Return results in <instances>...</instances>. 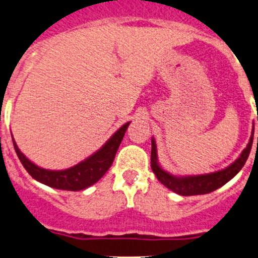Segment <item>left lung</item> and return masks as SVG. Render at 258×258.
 <instances>
[{
  "label": "left lung",
  "instance_id": "1",
  "mask_svg": "<svg viewBox=\"0 0 258 258\" xmlns=\"http://www.w3.org/2000/svg\"><path fill=\"white\" fill-rule=\"evenodd\" d=\"M258 121V116H257ZM252 142H253V130H252L251 139H249L248 145L246 149L242 152L241 157L229 165L228 168L219 172L211 173V174L205 175H196V177H184V178H177L173 175L168 174L167 172L162 169L158 165L157 162V148H155L154 140H152V154H150V164H152V170L154 174L157 175L158 180L165 187L169 188L173 192L178 193L180 196H197V195H206V193H211L216 190L217 188L222 187L226 184L228 180H231L246 163L247 158H248L249 152L252 148ZM258 143V137H257Z\"/></svg>",
  "mask_w": 258,
  "mask_h": 258
}]
</instances>
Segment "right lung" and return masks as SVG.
I'll return each mask as SVG.
<instances>
[{"mask_svg": "<svg viewBox=\"0 0 258 258\" xmlns=\"http://www.w3.org/2000/svg\"><path fill=\"white\" fill-rule=\"evenodd\" d=\"M128 125L129 123L124 124L95 154L65 170H47L37 167L20 152L14 139L12 142L20 162L32 178L56 189L81 190L98 182L111 167Z\"/></svg>", "mask_w": 258, "mask_h": 258, "instance_id": "obj_1", "label": "right lung"}]
</instances>
